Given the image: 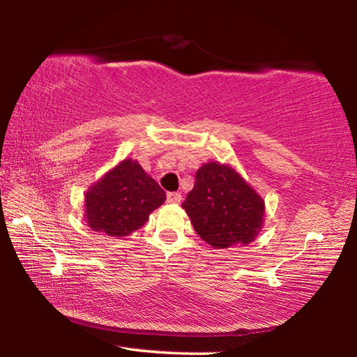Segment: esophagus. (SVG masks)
Here are the masks:
<instances>
[{"mask_svg":"<svg viewBox=\"0 0 357 357\" xmlns=\"http://www.w3.org/2000/svg\"><path fill=\"white\" fill-rule=\"evenodd\" d=\"M181 200H183V197H181L179 192L167 193V202L170 204H178V203H181Z\"/></svg>","mask_w":357,"mask_h":357,"instance_id":"esophagus-1","label":"esophagus"}]
</instances>
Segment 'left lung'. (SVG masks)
<instances>
[{
	"instance_id": "left-lung-1",
	"label": "left lung",
	"mask_w": 357,
	"mask_h": 357,
	"mask_svg": "<svg viewBox=\"0 0 357 357\" xmlns=\"http://www.w3.org/2000/svg\"><path fill=\"white\" fill-rule=\"evenodd\" d=\"M195 231L215 249L250 244L263 227L264 202L229 165L209 162L183 203Z\"/></svg>"
}]
</instances>
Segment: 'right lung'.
I'll return each mask as SVG.
<instances>
[{"label":"right lung","mask_w":357,"mask_h":357,"mask_svg":"<svg viewBox=\"0 0 357 357\" xmlns=\"http://www.w3.org/2000/svg\"><path fill=\"white\" fill-rule=\"evenodd\" d=\"M165 198V192L137 160L124 159L86 190L84 217L94 231L128 236L146 223Z\"/></svg>","instance_id":"right-lung-1"}]
</instances>
